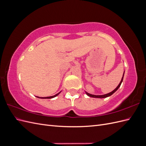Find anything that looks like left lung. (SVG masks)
I'll return each mask as SVG.
<instances>
[{
  "instance_id": "left-lung-1",
  "label": "left lung",
  "mask_w": 146,
  "mask_h": 146,
  "mask_svg": "<svg viewBox=\"0 0 146 146\" xmlns=\"http://www.w3.org/2000/svg\"><path fill=\"white\" fill-rule=\"evenodd\" d=\"M124 72H125V70H124V72H123V76H122V79H121V80L120 83H119V84L118 85V86H117L113 91H112L111 92H109V93L105 94H104V95H94V94H91L88 93V92H87L86 91H85V93H86L88 96H89V97H91V98H108V97H109V96H111L113 94H114V92H115L119 89V88L120 87V86H121V83H122V81H123V76H124Z\"/></svg>"
}]
</instances>
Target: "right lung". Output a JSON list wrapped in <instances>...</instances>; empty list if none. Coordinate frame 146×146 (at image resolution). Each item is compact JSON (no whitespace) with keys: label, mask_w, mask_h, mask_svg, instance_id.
<instances>
[{"label":"right lung","mask_w":146,"mask_h":146,"mask_svg":"<svg viewBox=\"0 0 146 146\" xmlns=\"http://www.w3.org/2000/svg\"><path fill=\"white\" fill-rule=\"evenodd\" d=\"M61 91H60V92H58V93H57L56 94H55V95H54V96H49V97H45V98H39V97H38L37 96V98H40V99H52V98H55L56 96H57L58 95H59V94L60 93Z\"/></svg>","instance_id":"right-lung-1"}]
</instances>
